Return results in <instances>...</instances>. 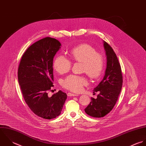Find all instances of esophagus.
<instances>
[{"label":"esophagus","instance_id":"obj_1","mask_svg":"<svg viewBox=\"0 0 146 146\" xmlns=\"http://www.w3.org/2000/svg\"><path fill=\"white\" fill-rule=\"evenodd\" d=\"M67 96H78V95H77V94H72V93H70V92H68V93H67Z\"/></svg>","mask_w":146,"mask_h":146}]
</instances>
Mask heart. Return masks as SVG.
Segmentation results:
<instances>
[{
	"mask_svg": "<svg viewBox=\"0 0 146 146\" xmlns=\"http://www.w3.org/2000/svg\"><path fill=\"white\" fill-rule=\"evenodd\" d=\"M71 58L75 62L83 63V71L92 79H96L102 75L104 68V58L96 49L89 44H83L74 48L70 51ZM71 60L62 55H57L53 62L55 70L60 74L68 72L71 68ZM88 84L87 79L83 76L70 75L62 81V86L74 92L82 91Z\"/></svg>",
	"mask_w": 146,
	"mask_h": 146,
	"instance_id": "b5f03b06",
	"label": "heart"
}]
</instances>
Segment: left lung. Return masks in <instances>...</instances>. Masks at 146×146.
<instances>
[{
  "label": "left lung",
  "instance_id": "left-lung-1",
  "mask_svg": "<svg viewBox=\"0 0 146 146\" xmlns=\"http://www.w3.org/2000/svg\"><path fill=\"white\" fill-rule=\"evenodd\" d=\"M104 48L107 56V66L102 80L94 88V93L98 92L97 98H91L90 104L85 108L89 115L103 117L114 108L122 89L123 77L118 58L112 48L105 41Z\"/></svg>",
  "mask_w": 146,
  "mask_h": 146
}]
</instances>
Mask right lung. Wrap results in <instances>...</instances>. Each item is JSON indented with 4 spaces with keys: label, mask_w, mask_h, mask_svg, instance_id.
<instances>
[{
    "label": "right lung",
    "mask_w": 146,
    "mask_h": 146,
    "mask_svg": "<svg viewBox=\"0 0 146 146\" xmlns=\"http://www.w3.org/2000/svg\"><path fill=\"white\" fill-rule=\"evenodd\" d=\"M60 46L51 37L36 42L25 51L18 67V81L25 102L36 115L44 119L59 115L67 98L62 91L48 96L53 86V58Z\"/></svg>",
    "instance_id": "right-lung-1"
}]
</instances>
